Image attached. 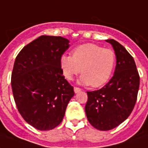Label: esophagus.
<instances>
[{
  "label": "esophagus",
  "mask_w": 148,
  "mask_h": 148,
  "mask_svg": "<svg viewBox=\"0 0 148 148\" xmlns=\"http://www.w3.org/2000/svg\"><path fill=\"white\" fill-rule=\"evenodd\" d=\"M81 91V89H80V88H77V87H74V92L77 93V92H79Z\"/></svg>",
  "instance_id": "obj_1"
}]
</instances>
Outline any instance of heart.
Returning a JSON list of instances; mask_svg holds the SVG:
<instances>
[{"label":"heart","instance_id":"obj_1","mask_svg":"<svg viewBox=\"0 0 148 148\" xmlns=\"http://www.w3.org/2000/svg\"><path fill=\"white\" fill-rule=\"evenodd\" d=\"M60 68L65 78L73 80L80 72V82L92 87L102 86L110 80L116 64L115 52L94 43H86L73 49L72 56H61Z\"/></svg>","mask_w":148,"mask_h":148}]
</instances>
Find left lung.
I'll return each mask as SVG.
<instances>
[{
    "mask_svg": "<svg viewBox=\"0 0 148 148\" xmlns=\"http://www.w3.org/2000/svg\"><path fill=\"white\" fill-rule=\"evenodd\" d=\"M116 55L114 76L99 90L87 92L85 113L89 123L100 130L118 127L130 116L137 100L139 75L133 57L114 39H107Z\"/></svg>",
    "mask_w": 148,
    "mask_h": 148,
    "instance_id": "obj_1",
    "label": "left lung"
}]
</instances>
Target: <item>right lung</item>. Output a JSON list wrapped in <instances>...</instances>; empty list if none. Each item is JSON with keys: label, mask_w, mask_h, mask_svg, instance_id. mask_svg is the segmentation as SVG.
<instances>
[{"label": "right lung", "mask_w": 148, "mask_h": 148, "mask_svg": "<svg viewBox=\"0 0 148 148\" xmlns=\"http://www.w3.org/2000/svg\"><path fill=\"white\" fill-rule=\"evenodd\" d=\"M68 47L65 38L42 35L16 57L11 76L14 101L21 117L38 130H52L60 125L75 94L60 64Z\"/></svg>", "instance_id": "add662e5"}]
</instances>
